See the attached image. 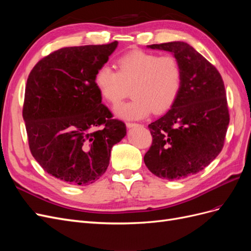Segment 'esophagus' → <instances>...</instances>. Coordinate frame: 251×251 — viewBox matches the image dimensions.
I'll return each instance as SVG.
<instances>
[{
  "label": "esophagus",
  "mask_w": 251,
  "mask_h": 251,
  "mask_svg": "<svg viewBox=\"0 0 251 251\" xmlns=\"http://www.w3.org/2000/svg\"><path fill=\"white\" fill-rule=\"evenodd\" d=\"M127 127H135V126H138V124H135V123H126V124Z\"/></svg>",
  "instance_id": "34e87169"
}]
</instances>
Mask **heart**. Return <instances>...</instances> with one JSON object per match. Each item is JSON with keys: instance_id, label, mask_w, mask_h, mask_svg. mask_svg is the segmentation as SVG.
Returning a JSON list of instances; mask_svg holds the SVG:
<instances>
[{"instance_id": "obj_1", "label": "heart", "mask_w": 251, "mask_h": 251, "mask_svg": "<svg viewBox=\"0 0 251 251\" xmlns=\"http://www.w3.org/2000/svg\"><path fill=\"white\" fill-rule=\"evenodd\" d=\"M117 72L101 66L94 75V85L103 100L116 107L132 86L133 100L115 109L123 119L137 120L151 112L161 114L176 101L182 86V69L176 57L135 50L119 57Z\"/></svg>"}]
</instances>
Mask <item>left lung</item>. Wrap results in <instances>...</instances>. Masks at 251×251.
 Returning <instances> with one entry per match:
<instances>
[{"mask_svg":"<svg viewBox=\"0 0 251 251\" xmlns=\"http://www.w3.org/2000/svg\"><path fill=\"white\" fill-rule=\"evenodd\" d=\"M148 48L169 51L177 58L182 86L171 110L149 125L153 143L143 160L159 178L184 179L204 170L222 151L229 124L224 82L216 68L187 43Z\"/></svg>","mask_w":251,"mask_h":251,"instance_id":"1","label":"left lung"}]
</instances>
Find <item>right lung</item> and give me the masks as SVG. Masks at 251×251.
<instances>
[{"label":"right lung","instance_id":"1","mask_svg":"<svg viewBox=\"0 0 251 251\" xmlns=\"http://www.w3.org/2000/svg\"><path fill=\"white\" fill-rule=\"evenodd\" d=\"M117 46L62 48L28 76L23 118L30 151L45 172L65 183H94L108 169L113 146L126 135L94 85L95 72Z\"/></svg>","mask_w":251,"mask_h":251}]
</instances>
